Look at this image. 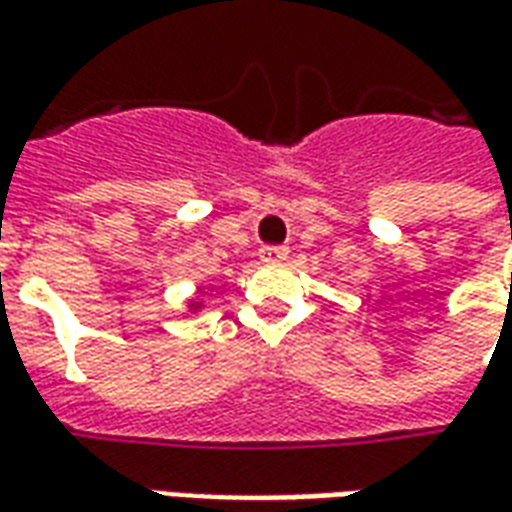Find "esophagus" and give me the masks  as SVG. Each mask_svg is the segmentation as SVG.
Here are the masks:
<instances>
[{
  "label": "esophagus",
  "mask_w": 512,
  "mask_h": 512,
  "mask_svg": "<svg viewBox=\"0 0 512 512\" xmlns=\"http://www.w3.org/2000/svg\"><path fill=\"white\" fill-rule=\"evenodd\" d=\"M288 257V246H263L260 249V260L263 263H282Z\"/></svg>",
  "instance_id": "1"
}]
</instances>
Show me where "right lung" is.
Here are the masks:
<instances>
[{"label":"right lung","mask_w":512,"mask_h":512,"mask_svg":"<svg viewBox=\"0 0 512 512\" xmlns=\"http://www.w3.org/2000/svg\"><path fill=\"white\" fill-rule=\"evenodd\" d=\"M191 310H197V307H200V301H194V304H189Z\"/></svg>","instance_id":"add662e5"}]
</instances>
